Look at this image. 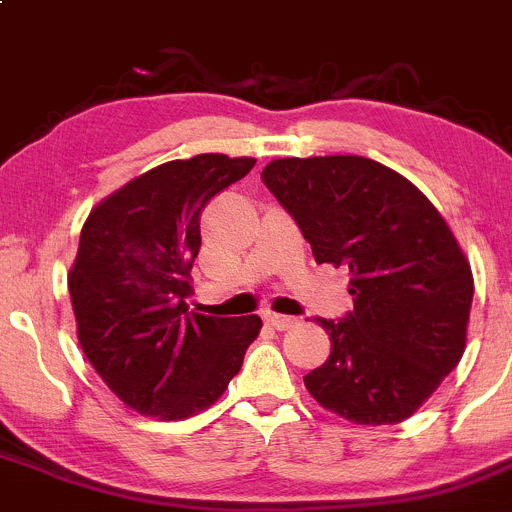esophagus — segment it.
I'll use <instances>...</instances> for the list:
<instances>
[{"instance_id":"1","label":"esophagus","mask_w":512,"mask_h":512,"mask_svg":"<svg viewBox=\"0 0 512 512\" xmlns=\"http://www.w3.org/2000/svg\"><path fill=\"white\" fill-rule=\"evenodd\" d=\"M266 323L276 330H291L298 325V320L291 318V315H278V313H266Z\"/></svg>"}]
</instances>
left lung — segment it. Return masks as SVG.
I'll return each mask as SVG.
<instances>
[{
	"instance_id": "left-lung-1",
	"label": "left lung",
	"mask_w": 512,
	"mask_h": 512,
	"mask_svg": "<svg viewBox=\"0 0 512 512\" xmlns=\"http://www.w3.org/2000/svg\"><path fill=\"white\" fill-rule=\"evenodd\" d=\"M263 184L318 263L350 268L355 308L318 318L330 357L305 387L355 424L409 419L466 350L473 276L434 204L399 172L357 155L283 157Z\"/></svg>"
}]
</instances>
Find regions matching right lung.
<instances>
[{
	"label": "right lung",
	"mask_w": 512,
	"mask_h": 512,
	"mask_svg": "<svg viewBox=\"0 0 512 512\" xmlns=\"http://www.w3.org/2000/svg\"><path fill=\"white\" fill-rule=\"evenodd\" d=\"M251 157L197 155L135 177L86 219L68 276L78 342L110 392L135 412L187 419L241 370L261 318L189 313L199 214L251 172Z\"/></svg>",
	"instance_id": "right-lung-1"
}]
</instances>
